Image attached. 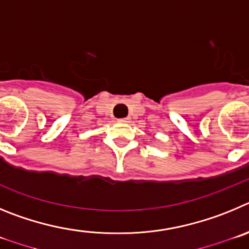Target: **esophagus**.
Instances as JSON below:
<instances>
[{
    "label": "esophagus",
    "mask_w": 249,
    "mask_h": 249,
    "mask_svg": "<svg viewBox=\"0 0 249 249\" xmlns=\"http://www.w3.org/2000/svg\"><path fill=\"white\" fill-rule=\"evenodd\" d=\"M130 118H123V119H119V123H129Z\"/></svg>",
    "instance_id": "34e87169"
}]
</instances>
